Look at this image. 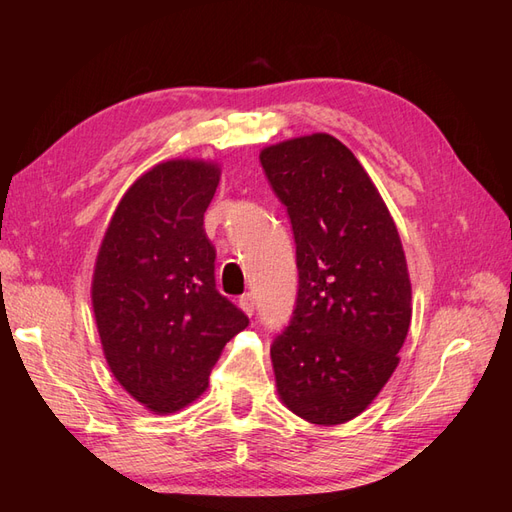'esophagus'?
I'll use <instances>...</instances> for the list:
<instances>
[{"instance_id":"34e87169","label":"esophagus","mask_w":512,"mask_h":512,"mask_svg":"<svg viewBox=\"0 0 512 512\" xmlns=\"http://www.w3.org/2000/svg\"><path fill=\"white\" fill-rule=\"evenodd\" d=\"M237 306L242 308V312H244V314H248V317H250V314L255 312V295H250V292H246V295L239 297Z\"/></svg>"}]
</instances>
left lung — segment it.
<instances>
[{
	"mask_svg": "<svg viewBox=\"0 0 512 512\" xmlns=\"http://www.w3.org/2000/svg\"><path fill=\"white\" fill-rule=\"evenodd\" d=\"M297 244L299 292L270 347L277 394L334 427L363 413L400 363L411 281L394 217L339 138L310 134L259 151Z\"/></svg>",
	"mask_w": 512,
	"mask_h": 512,
	"instance_id": "obj_1",
	"label": "left lung"
}]
</instances>
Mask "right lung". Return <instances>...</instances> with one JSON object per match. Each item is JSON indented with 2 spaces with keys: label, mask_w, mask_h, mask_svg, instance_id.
<instances>
[{
  "label": "right lung",
  "mask_w": 512,
  "mask_h": 512,
  "mask_svg": "<svg viewBox=\"0 0 512 512\" xmlns=\"http://www.w3.org/2000/svg\"><path fill=\"white\" fill-rule=\"evenodd\" d=\"M220 176L213 160L158 162L125 191L96 253L92 310L105 361L156 416L198 400L224 345L248 325L215 290L204 233Z\"/></svg>",
  "instance_id": "right-lung-1"
}]
</instances>
